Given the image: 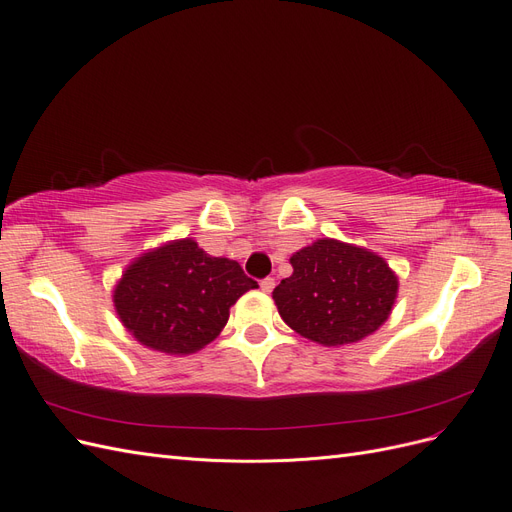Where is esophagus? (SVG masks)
<instances>
[{"label":"esophagus","mask_w":512,"mask_h":512,"mask_svg":"<svg viewBox=\"0 0 512 512\" xmlns=\"http://www.w3.org/2000/svg\"><path fill=\"white\" fill-rule=\"evenodd\" d=\"M275 288V280L273 277H265V280H260V290L262 292H271Z\"/></svg>","instance_id":"34e87169"}]
</instances>
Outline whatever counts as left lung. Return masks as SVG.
I'll return each instance as SVG.
<instances>
[{
	"instance_id": "obj_1",
	"label": "left lung",
	"mask_w": 512,
	"mask_h": 512,
	"mask_svg": "<svg viewBox=\"0 0 512 512\" xmlns=\"http://www.w3.org/2000/svg\"><path fill=\"white\" fill-rule=\"evenodd\" d=\"M292 275L273 290L290 329L322 346H344L389 318L397 277L384 258L363 247L318 239L290 258Z\"/></svg>"
}]
</instances>
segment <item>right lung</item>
<instances>
[{
    "label": "right lung",
    "mask_w": 512,
    "mask_h": 512,
    "mask_svg": "<svg viewBox=\"0 0 512 512\" xmlns=\"http://www.w3.org/2000/svg\"><path fill=\"white\" fill-rule=\"evenodd\" d=\"M258 288L237 260L215 258L192 239L136 258L115 288V309L138 342L166 354L196 352L226 327L228 309Z\"/></svg>",
    "instance_id": "right-lung-1"
}]
</instances>
